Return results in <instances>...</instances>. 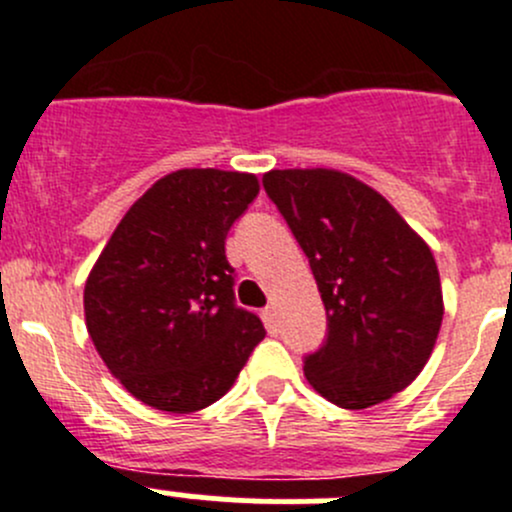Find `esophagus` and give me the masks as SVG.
<instances>
[{"label":"esophagus","instance_id":"esophagus-1","mask_svg":"<svg viewBox=\"0 0 512 512\" xmlns=\"http://www.w3.org/2000/svg\"><path fill=\"white\" fill-rule=\"evenodd\" d=\"M262 322H265L267 332H270V334L280 332V327H277V312H275V307H265V309H262Z\"/></svg>","mask_w":512,"mask_h":512}]
</instances>
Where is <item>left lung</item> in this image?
<instances>
[{
    "instance_id": "obj_1",
    "label": "left lung",
    "mask_w": 512,
    "mask_h": 512,
    "mask_svg": "<svg viewBox=\"0 0 512 512\" xmlns=\"http://www.w3.org/2000/svg\"><path fill=\"white\" fill-rule=\"evenodd\" d=\"M262 183L327 309V342L304 359V376L339 409L391 399L421 374L441 329L431 247L384 195L342 170H270Z\"/></svg>"
}]
</instances>
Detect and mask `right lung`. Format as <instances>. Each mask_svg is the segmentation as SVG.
<instances>
[{"label":"right lung","instance_id":"right-lung-1","mask_svg":"<svg viewBox=\"0 0 512 512\" xmlns=\"http://www.w3.org/2000/svg\"><path fill=\"white\" fill-rule=\"evenodd\" d=\"M260 193L252 173L183 168L128 208L84 287L86 329L131 396L190 414L230 391L265 327L235 307L232 223Z\"/></svg>","mask_w":512,"mask_h":512}]
</instances>
